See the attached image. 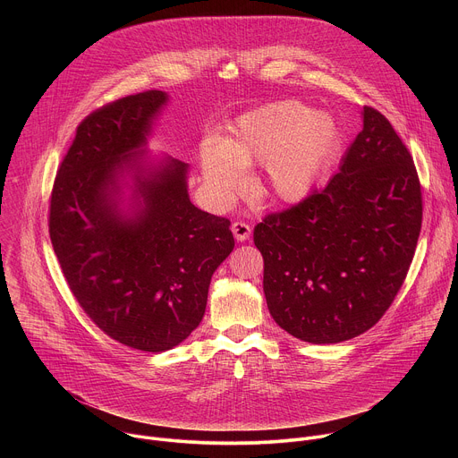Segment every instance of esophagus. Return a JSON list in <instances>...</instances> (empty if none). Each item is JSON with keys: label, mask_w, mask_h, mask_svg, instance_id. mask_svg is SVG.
Instances as JSON below:
<instances>
[{"label": "esophagus", "mask_w": 458, "mask_h": 458, "mask_svg": "<svg viewBox=\"0 0 458 458\" xmlns=\"http://www.w3.org/2000/svg\"><path fill=\"white\" fill-rule=\"evenodd\" d=\"M232 233H233V237H235L239 242H244V241L250 237L251 228H250V225L237 221V223L232 225Z\"/></svg>", "instance_id": "esophagus-1"}]
</instances>
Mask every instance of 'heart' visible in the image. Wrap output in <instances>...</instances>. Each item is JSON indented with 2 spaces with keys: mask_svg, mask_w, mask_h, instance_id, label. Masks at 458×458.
<instances>
[{
  "mask_svg": "<svg viewBox=\"0 0 458 458\" xmlns=\"http://www.w3.org/2000/svg\"><path fill=\"white\" fill-rule=\"evenodd\" d=\"M341 147L337 121L297 101H277L242 114L226 140L207 136L201 166L214 198L230 205L248 184L246 168L265 165V188L283 205L308 199Z\"/></svg>",
  "mask_w": 458,
  "mask_h": 458,
  "instance_id": "b5f03b06",
  "label": "heart"
}]
</instances>
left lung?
Here are the masks:
<instances>
[{
	"label": "left lung",
	"mask_w": 458,
	"mask_h": 458,
	"mask_svg": "<svg viewBox=\"0 0 458 458\" xmlns=\"http://www.w3.org/2000/svg\"><path fill=\"white\" fill-rule=\"evenodd\" d=\"M420 225L413 159L391 123L364 106L362 130L330 182L253 230L274 320L311 344L364 334L401 290Z\"/></svg>",
	"instance_id": "8db88e82"
}]
</instances>
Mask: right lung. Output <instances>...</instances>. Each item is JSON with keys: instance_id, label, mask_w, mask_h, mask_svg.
Returning a JSON list of instances; mask_svg holds the SVG:
<instances>
[{"instance_id": "obj_1", "label": "right lung", "mask_w": 458, "mask_h": 458, "mask_svg": "<svg viewBox=\"0 0 458 458\" xmlns=\"http://www.w3.org/2000/svg\"><path fill=\"white\" fill-rule=\"evenodd\" d=\"M166 103V92L148 90L87 115L57 170L48 219L85 313L114 341L152 353L198 328L212 276L235 246L226 217L191 205L188 163L143 157Z\"/></svg>"}]
</instances>
